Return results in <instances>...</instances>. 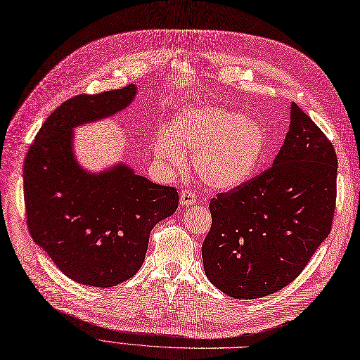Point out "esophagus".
<instances>
[{"label": "esophagus", "mask_w": 360, "mask_h": 360, "mask_svg": "<svg viewBox=\"0 0 360 360\" xmlns=\"http://www.w3.org/2000/svg\"><path fill=\"white\" fill-rule=\"evenodd\" d=\"M179 202L182 206H193L197 202V197L191 190H182L179 194Z\"/></svg>", "instance_id": "esophagus-1"}]
</instances>
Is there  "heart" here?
<instances>
[{"instance_id": "b5f03b06", "label": "heart", "mask_w": 360, "mask_h": 360, "mask_svg": "<svg viewBox=\"0 0 360 360\" xmlns=\"http://www.w3.org/2000/svg\"><path fill=\"white\" fill-rule=\"evenodd\" d=\"M269 136L259 120L217 105H195L173 117L169 133L160 131L153 151L170 169L184 166V153H193L195 175L207 187L229 191L257 172Z\"/></svg>"}]
</instances>
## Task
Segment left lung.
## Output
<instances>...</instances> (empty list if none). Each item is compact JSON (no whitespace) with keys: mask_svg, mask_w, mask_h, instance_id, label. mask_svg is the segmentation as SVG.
Here are the masks:
<instances>
[{"mask_svg":"<svg viewBox=\"0 0 360 360\" xmlns=\"http://www.w3.org/2000/svg\"><path fill=\"white\" fill-rule=\"evenodd\" d=\"M337 198V154L300 106L273 166L209 203L212 227L202 246L212 285L255 300L297 278L330 233Z\"/></svg>","mask_w":360,"mask_h":360,"instance_id":"1","label":"left lung"}]
</instances>
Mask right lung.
<instances>
[{"label": "right lung", "mask_w": 360, "mask_h": 360, "mask_svg": "<svg viewBox=\"0 0 360 360\" xmlns=\"http://www.w3.org/2000/svg\"><path fill=\"white\" fill-rule=\"evenodd\" d=\"M136 86L79 95L53 111L23 166L26 222L34 242L74 282L110 288L141 269L154 225L178 209V191L126 163L89 172L74 154V129L133 102Z\"/></svg>", "instance_id": "obj_1"}]
</instances>
